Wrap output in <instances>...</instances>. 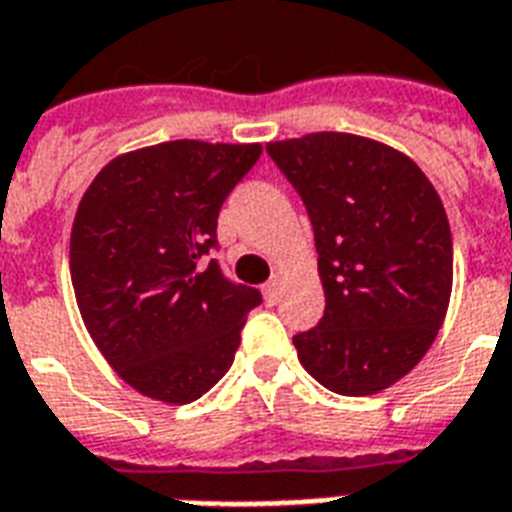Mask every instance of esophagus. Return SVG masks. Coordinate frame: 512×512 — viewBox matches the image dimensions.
<instances>
[{
  "label": "esophagus",
  "instance_id": "esophagus-1",
  "mask_svg": "<svg viewBox=\"0 0 512 512\" xmlns=\"http://www.w3.org/2000/svg\"><path fill=\"white\" fill-rule=\"evenodd\" d=\"M281 289H284V279H281V276H273V279L265 284V297H268L271 303H276L281 295Z\"/></svg>",
  "mask_w": 512,
  "mask_h": 512
}]
</instances>
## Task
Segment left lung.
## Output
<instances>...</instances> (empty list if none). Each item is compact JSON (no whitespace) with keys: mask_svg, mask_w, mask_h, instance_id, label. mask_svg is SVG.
<instances>
[{"mask_svg":"<svg viewBox=\"0 0 512 512\" xmlns=\"http://www.w3.org/2000/svg\"><path fill=\"white\" fill-rule=\"evenodd\" d=\"M313 225L327 308L292 337L300 364L340 396H372L436 340L452 295V231L422 170L348 132L265 146Z\"/></svg>","mask_w":512,"mask_h":512,"instance_id":"obj_1","label":"left lung"}]
</instances>
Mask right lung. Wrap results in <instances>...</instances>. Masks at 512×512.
<instances>
[{
	"label": "right lung",
	"instance_id": "add662e5",
	"mask_svg": "<svg viewBox=\"0 0 512 512\" xmlns=\"http://www.w3.org/2000/svg\"><path fill=\"white\" fill-rule=\"evenodd\" d=\"M263 154L170 140L116 156L79 201L71 281L84 327L124 382L164 404H191L233 364L263 295L215 257L217 215Z\"/></svg>",
	"mask_w": 512,
	"mask_h": 512
}]
</instances>
